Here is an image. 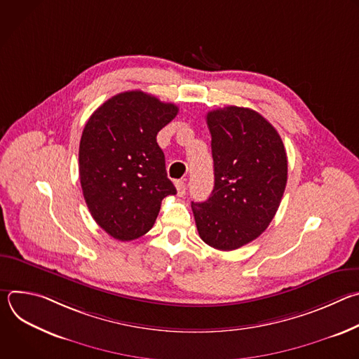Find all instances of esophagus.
<instances>
[{
    "label": "esophagus",
    "instance_id": "obj_1",
    "mask_svg": "<svg viewBox=\"0 0 359 359\" xmlns=\"http://www.w3.org/2000/svg\"><path fill=\"white\" fill-rule=\"evenodd\" d=\"M176 189H177V194L179 196H184L186 194V182H183V180H177L176 183Z\"/></svg>",
    "mask_w": 359,
    "mask_h": 359
}]
</instances>
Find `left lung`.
Returning a JSON list of instances; mask_svg holds the SVG:
<instances>
[{
    "label": "left lung",
    "instance_id": "left-lung-1",
    "mask_svg": "<svg viewBox=\"0 0 359 359\" xmlns=\"http://www.w3.org/2000/svg\"><path fill=\"white\" fill-rule=\"evenodd\" d=\"M215 187L191 201L200 238L222 251L257 238L274 219L287 184V153L274 126L250 108L226 107L206 116Z\"/></svg>",
    "mask_w": 359,
    "mask_h": 359
}]
</instances>
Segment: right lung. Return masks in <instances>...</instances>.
<instances>
[{
	"label": "right lung",
	"instance_id": "1",
	"mask_svg": "<svg viewBox=\"0 0 359 359\" xmlns=\"http://www.w3.org/2000/svg\"><path fill=\"white\" fill-rule=\"evenodd\" d=\"M142 90L118 93L88 119L79 143V179L86 206L109 236L130 241L156 222L162 200L176 194L156 136L177 115Z\"/></svg>",
	"mask_w": 359,
	"mask_h": 359
}]
</instances>
